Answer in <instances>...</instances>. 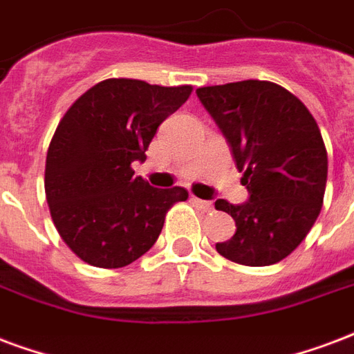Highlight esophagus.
Returning <instances> with one entry per match:
<instances>
[{
  "instance_id": "34e87169",
  "label": "esophagus",
  "mask_w": 354,
  "mask_h": 354,
  "mask_svg": "<svg viewBox=\"0 0 354 354\" xmlns=\"http://www.w3.org/2000/svg\"><path fill=\"white\" fill-rule=\"evenodd\" d=\"M192 203L194 207L198 209V211H203V212H211L212 211V205L205 199H199V198H192Z\"/></svg>"
}]
</instances>
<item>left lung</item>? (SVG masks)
I'll return each instance as SVG.
<instances>
[{"instance_id": "1", "label": "left lung", "mask_w": 354, "mask_h": 354, "mask_svg": "<svg viewBox=\"0 0 354 354\" xmlns=\"http://www.w3.org/2000/svg\"><path fill=\"white\" fill-rule=\"evenodd\" d=\"M196 93L250 192L241 205L216 199V211L237 225L216 252L246 267L274 265L304 241L323 207L328 158L321 130L306 106L272 82L244 80Z\"/></svg>"}]
</instances>
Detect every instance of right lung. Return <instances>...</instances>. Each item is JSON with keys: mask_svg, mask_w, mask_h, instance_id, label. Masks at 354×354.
Returning <instances> with one entry per match:
<instances>
[{"mask_svg": "<svg viewBox=\"0 0 354 354\" xmlns=\"http://www.w3.org/2000/svg\"><path fill=\"white\" fill-rule=\"evenodd\" d=\"M192 86L162 87L142 80L98 82L74 102L55 129L44 190L55 230L93 267L119 268L142 257L160 235L166 212L185 188H153L134 177L132 162Z\"/></svg>", "mask_w": 354, "mask_h": 354, "instance_id": "1", "label": "right lung"}]
</instances>
